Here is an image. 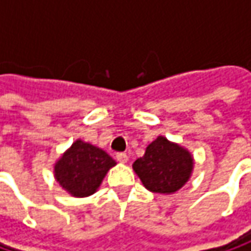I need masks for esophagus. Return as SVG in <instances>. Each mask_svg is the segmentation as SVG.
<instances>
[{"instance_id":"esophagus-1","label":"esophagus","mask_w":251,"mask_h":251,"mask_svg":"<svg viewBox=\"0 0 251 251\" xmlns=\"http://www.w3.org/2000/svg\"><path fill=\"white\" fill-rule=\"evenodd\" d=\"M116 160L119 161V163H126L129 157H127V154L126 153H116Z\"/></svg>"}]
</instances>
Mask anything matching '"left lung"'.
<instances>
[{
  "label": "left lung",
  "instance_id": "left-lung-1",
  "mask_svg": "<svg viewBox=\"0 0 251 251\" xmlns=\"http://www.w3.org/2000/svg\"><path fill=\"white\" fill-rule=\"evenodd\" d=\"M133 170L149 191L173 194L190 178L192 157L185 149L158 136L133 163Z\"/></svg>",
  "mask_w": 251,
  "mask_h": 251
}]
</instances>
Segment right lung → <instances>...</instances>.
Wrapping results in <instances>:
<instances>
[{
	"mask_svg": "<svg viewBox=\"0 0 251 251\" xmlns=\"http://www.w3.org/2000/svg\"><path fill=\"white\" fill-rule=\"evenodd\" d=\"M115 160L104 150L77 140L54 166V176L60 185L74 197L94 194Z\"/></svg>",
	"mask_w": 251,
	"mask_h": 251,
	"instance_id": "1",
	"label": "right lung"
}]
</instances>
